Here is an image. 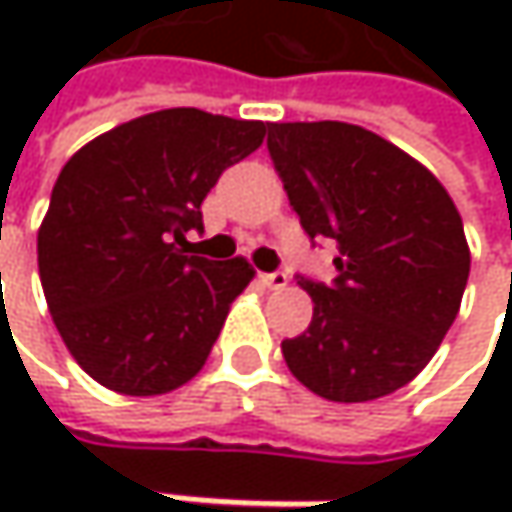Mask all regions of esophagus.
<instances>
[{
	"instance_id": "1",
	"label": "esophagus",
	"mask_w": 512,
	"mask_h": 512,
	"mask_svg": "<svg viewBox=\"0 0 512 512\" xmlns=\"http://www.w3.org/2000/svg\"><path fill=\"white\" fill-rule=\"evenodd\" d=\"M260 278H263V284H266V287H272V290H284V287H287V281H290V275H287L284 269H275V272H263Z\"/></svg>"
}]
</instances>
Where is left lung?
Returning <instances> with one entry per match:
<instances>
[{
  "label": "left lung",
  "mask_w": 512,
  "mask_h": 512,
  "mask_svg": "<svg viewBox=\"0 0 512 512\" xmlns=\"http://www.w3.org/2000/svg\"><path fill=\"white\" fill-rule=\"evenodd\" d=\"M266 148L305 234L338 246L335 278L299 284L311 326L281 341L290 373L335 403L412 382L460 311L468 243L445 186L382 136L341 121L266 124Z\"/></svg>",
  "instance_id": "8db88e82"
}]
</instances>
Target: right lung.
Listing matches in <instances>:
<instances>
[{"mask_svg": "<svg viewBox=\"0 0 512 512\" xmlns=\"http://www.w3.org/2000/svg\"><path fill=\"white\" fill-rule=\"evenodd\" d=\"M266 136L263 121L162 109L67 159L38 231V269L55 329L100 385L154 397L210 356L249 260L186 255L201 201Z\"/></svg>", "mask_w": 512, "mask_h": 512, "instance_id": "obj_1", "label": "right lung"}]
</instances>
